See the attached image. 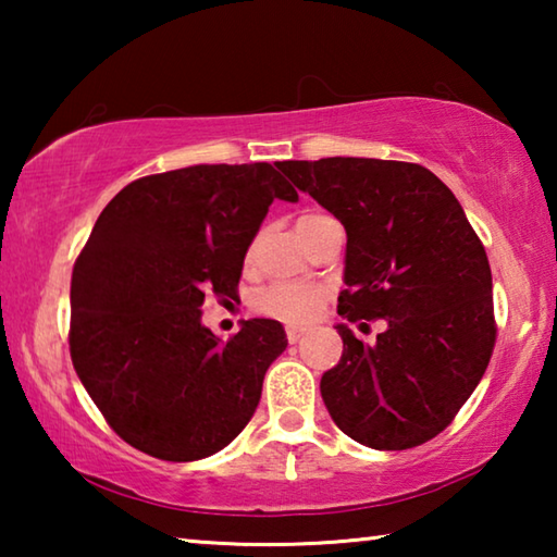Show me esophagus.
Instances as JSON below:
<instances>
[{"mask_svg": "<svg viewBox=\"0 0 557 557\" xmlns=\"http://www.w3.org/2000/svg\"><path fill=\"white\" fill-rule=\"evenodd\" d=\"M307 329L305 326H287V342L289 344H297L301 336H305Z\"/></svg>", "mask_w": 557, "mask_h": 557, "instance_id": "34e87169", "label": "esophagus"}]
</instances>
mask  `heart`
<instances>
[{
    "instance_id": "heart-1",
    "label": "heart",
    "mask_w": 557,
    "mask_h": 557,
    "mask_svg": "<svg viewBox=\"0 0 557 557\" xmlns=\"http://www.w3.org/2000/svg\"><path fill=\"white\" fill-rule=\"evenodd\" d=\"M329 215L322 213H305L297 221V231H307L312 225L326 221ZM324 289L314 285H301V282H277L260 289L256 295V312L270 319H280V322L289 324H305L312 319L324 301Z\"/></svg>"
}]
</instances>
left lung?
<instances>
[{
    "mask_svg": "<svg viewBox=\"0 0 557 557\" xmlns=\"http://www.w3.org/2000/svg\"><path fill=\"white\" fill-rule=\"evenodd\" d=\"M299 191L346 228L348 322L385 319L375 344L338 324L344 354L322 375L338 430L373 449L440 435L482 381L496 344L492 268L455 194L410 162H285Z\"/></svg>",
    "mask_w": 557,
    "mask_h": 557,
    "instance_id": "left-lung-1",
    "label": "left lung"
}]
</instances>
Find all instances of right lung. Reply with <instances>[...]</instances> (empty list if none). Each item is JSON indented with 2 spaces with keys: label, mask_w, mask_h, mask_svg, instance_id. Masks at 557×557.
Listing matches in <instances>:
<instances>
[{
  "label": "right lung",
  "mask_w": 557,
  "mask_h": 557,
  "mask_svg": "<svg viewBox=\"0 0 557 557\" xmlns=\"http://www.w3.org/2000/svg\"><path fill=\"white\" fill-rule=\"evenodd\" d=\"M275 199L299 196L268 162L196 164L127 184L92 225L71 280L73 369L145 455L211 457L256 412L285 329L248 319L221 342L201 307L238 297L245 252Z\"/></svg>",
  "instance_id": "add662e5"
}]
</instances>
